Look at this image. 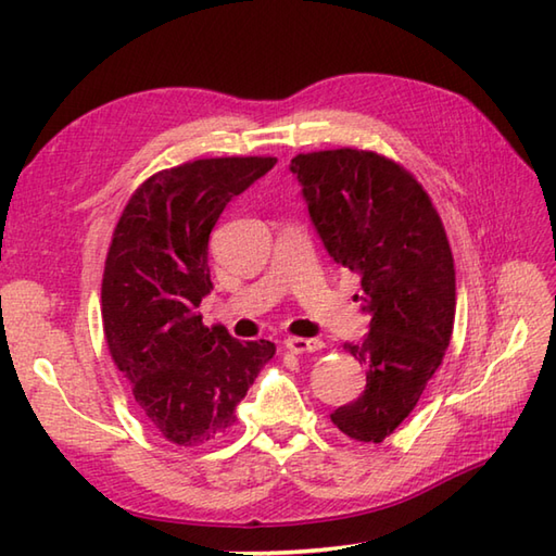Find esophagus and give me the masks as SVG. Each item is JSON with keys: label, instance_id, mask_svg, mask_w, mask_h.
Listing matches in <instances>:
<instances>
[{"label": "esophagus", "instance_id": "obj_1", "mask_svg": "<svg viewBox=\"0 0 556 556\" xmlns=\"http://www.w3.org/2000/svg\"><path fill=\"white\" fill-rule=\"evenodd\" d=\"M285 346L293 353H313V351H320L323 349V341L320 339H303V337H289L285 341Z\"/></svg>", "mask_w": 556, "mask_h": 556}]
</instances>
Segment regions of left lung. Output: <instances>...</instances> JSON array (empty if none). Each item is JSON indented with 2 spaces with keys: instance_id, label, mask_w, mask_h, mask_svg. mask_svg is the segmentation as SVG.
Returning a JSON list of instances; mask_svg holds the SVG:
<instances>
[{
  "instance_id": "left-lung-1",
  "label": "left lung",
  "mask_w": 556,
  "mask_h": 556,
  "mask_svg": "<svg viewBox=\"0 0 556 556\" xmlns=\"http://www.w3.org/2000/svg\"><path fill=\"white\" fill-rule=\"evenodd\" d=\"M334 263L361 275L370 332L344 349L365 363L363 394L332 413L358 442H382L416 408L442 365L456 315L452 248L430 195L401 164L339 148L291 160Z\"/></svg>"
}]
</instances>
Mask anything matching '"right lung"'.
Here are the masks:
<instances>
[{
    "label": "right lung",
    "mask_w": 556,
    "mask_h": 556,
    "mask_svg": "<svg viewBox=\"0 0 556 556\" xmlns=\"http://www.w3.org/2000/svg\"><path fill=\"white\" fill-rule=\"evenodd\" d=\"M277 157H210L152 174L128 200L104 263L102 327L112 361L164 440H222L260 368L267 339L239 341L198 315L210 289L207 241L233 195Z\"/></svg>",
    "instance_id": "1"
}]
</instances>
